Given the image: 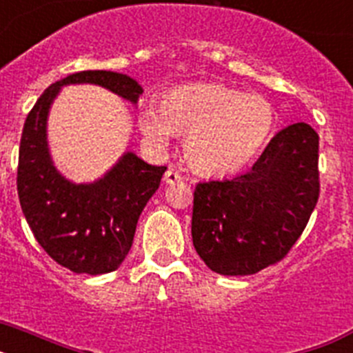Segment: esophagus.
I'll use <instances>...</instances> for the list:
<instances>
[{
  "label": "esophagus",
  "mask_w": 353,
  "mask_h": 353,
  "mask_svg": "<svg viewBox=\"0 0 353 353\" xmlns=\"http://www.w3.org/2000/svg\"><path fill=\"white\" fill-rule=\"evenodd\" d=\"M164 182L170 183V185L182 182V174L176 173V171H173V170H168L166 173H164Z\"/></svg>",
  "instance_id": "esophagus-1"
}]
</instances>
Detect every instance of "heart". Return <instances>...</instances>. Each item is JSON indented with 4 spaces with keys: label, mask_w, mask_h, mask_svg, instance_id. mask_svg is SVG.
Segmentation results:
<instances>
[{
    "label": "heart",
    "mask_w": 353,
    "mask_h": 353,
    "mask_svg": "<svg viewBox=\"0 0 353 353\" xmlns=\"http://www.w3.org/2000/svg\"><path fill=\"white\" fill-rule=\"evenodd\" d=\"M276 121V109L265 97L221 83L173 88L138 114L139 129L155 145H166L173 132L185 136L189 166L208 176L249 164L270 141Z\"/></svg>",
    "instance_id": "obj_1"
}]
</instances>
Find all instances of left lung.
I'll list each match as a JSON object with an SVG mask.
<instances>
[{
  "label": "left lung",
  "instance_id": "1",
  "mask_svg": "<svg viewBox=\"0 0 353 353\" xmlns=\"http://www.w3.org/2000/svg\"><path fill=\"white\" fill-rule=\"evenodd\" d=\"M320 196L318 134L301 121L277 132L245 173L199 182L192 244L221 276H251L281 261Z\"/></svg>",
  "mask_w": 353,
  "mask_h": 353
}]
</instances>
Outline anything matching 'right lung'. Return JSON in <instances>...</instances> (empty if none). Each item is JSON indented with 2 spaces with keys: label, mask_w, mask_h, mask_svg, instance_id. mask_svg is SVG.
Wrapping results in <instances>:
<instances>
[{
  "label": "right lung",
  "mask_w": 353,
  "mask_h": 353,
  "mask_svg": "<svg viewBox=\"0 0 353 353\" xmlns=\"http://www.w3.org/2000/svg\"><path fill=\"white\" fill-rule=\"evenodd\" d=\"M81 83L104 86L132 104L143 93L132 77L109 70L76 72L51 84L24 121L17 194L43 251L72 272L97 276L113 272L125 260L139 215L161 185L166 166H150L127 152L93 183H72L61 176L49 155L46 123L61 86Z\"/></svg>",
  "instance_id": "add662e5"
}]
</instances>
